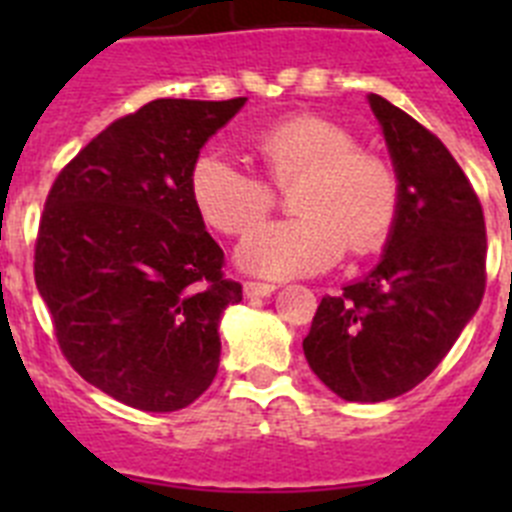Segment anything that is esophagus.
I'll use <instances>...</instances> for the list:
<instances>
[{
  "label": "esophagus",
  "mask_w": 512,
  "mask_h": 512,
  "mask_svg": "<svg viewBox=\"0 0 512 512\" xmlns=\"http://www.w3.org/2000/svg\"><path fill=\"white\" fill-rule=\"evenodd\" d=\"M274 284H266V282H243V295L246 297H269L274 292Z\"/></svg>",
  "instance_id": "1"
}]
</instances>
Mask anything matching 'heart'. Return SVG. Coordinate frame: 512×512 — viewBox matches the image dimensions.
Instances as JSON below:
<instances>
[{
  "instance_id": "b5f03b06",
  "label": "heart",
  "mask_w": 512,
  "mask_h": 512,
  "mask_svg": "<svg viewBox=\"0 0 512 512\" xmlns=\"http://www.w3.org/2000/svg\"><path fill=\"white\" fill-rule=\"evenodd\" d=\"M266 176L292 192L297 217L259 225L243 238L238 261L274 279L310 277L330 269L346 248L377 253L390 241L400 212V182L382 156L356 148L343 125L315 112H297L253 138ZM189 197L210 228L246 233L266 217L277 192L228 156L205 151L189 169Z\"/></svg>"
}]
</instances>
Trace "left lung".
<instances>
[{
	"label": "left lung",
	"mask_w": 512,
	"mask_h": 512,
	"mask_svg": "<svg viewBox=\"0 0 512 512\" xmlns=\"http://www.w3.org/2000/svg\"><path fill=\"white\" fill-rule=\"evenodd\" d=\"M400 182V212L382 261L323 297L302 341L328 390L348 402L405 395L441 364L485 295V215L449 148L379 94H369Z\"/></svg>",
	"instance_id": "1"
}]
</instances>
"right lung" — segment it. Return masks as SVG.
<instances>
[{
  "label": "right lung",
  "instance_id": "right-lung-1",
  "mask_svg": "<svg viewBox=\"0 0 512 512\" xmlns=\"http://www.w3.org/2000/svg\"><path fill=\"white\" fill-rule=\"evenodd\" d=\"M153 99L56 176L35 241V284L81 377L146 413L192 405L220 364V315L243 300L189 197L202 146L241 110Z\"/></svg>",
  "mask_w": 512,
  "mask_h": 512
}]
</instances>
